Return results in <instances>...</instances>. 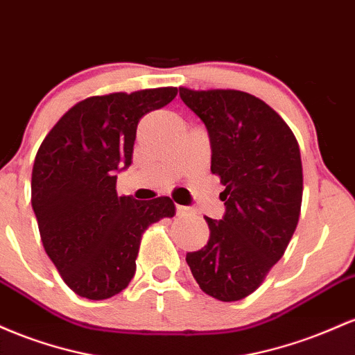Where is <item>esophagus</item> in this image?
Returning a JSON list of instances; mask_svg holds the SVG:
<instances>
[{
	"mask_svg": "<svg viewBox=\"0 0 355 355\" xmlns=\"http://www.w3.org/2000/svg\"><path fill=\"white\" fill-rule=\"evenodd\" d=\"M188 213H191V208H188V206H181V205L176 206L178 216H184V214H188Z\"/></svg>",
	"mask_w": 355,
	"mask_h": 355,
	"instance_id": "esophagus-1",
	"label": "esophagus"
}]
</instances>
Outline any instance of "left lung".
I'll return each mask as SVG.
<instances>
[{
  "label": "left lung",
  "mask_w": 355,
  "mask_h": 355,
  "mask_svg": "<svg viewBox=\"0 0 355 355\" xmlns=\"http://www.w3.org/2000/svg\"><path fill=\"white\" fill-rule=\"evenodd\" d=\"M206 125L211 173L221 178L225 214L205 216L209 240L186 254L205 293L221 302L248 297L284 257L300 216L304 174L298 142L270 105L240 90L179 89Z\"/></svg>",
  "instance_id": "obj_1"
}]
</instances>
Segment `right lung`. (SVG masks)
I'll use <instances>...</instances> for the list:
<instances>
[{
  "label": "right lung",
  "instance_id": "right-lung-1",
  "mask_svg": "<svg viewBox=\"0 0 355 355\" xmlns=\"http://www.w3.org/2000/svg\"><path fill=\"white\" fill-rule=\"evenodd\" d=\"M178 95L174 87L97 95L78 102L43 139L33 173L31 206L43 248L77 295L105 300L135 273L147 226L173 218L162 196H117V173L132 164L137 124Z\"/></svg>",
  "mask_w": 355,
  "mask_h": 355
}]
</instances>
